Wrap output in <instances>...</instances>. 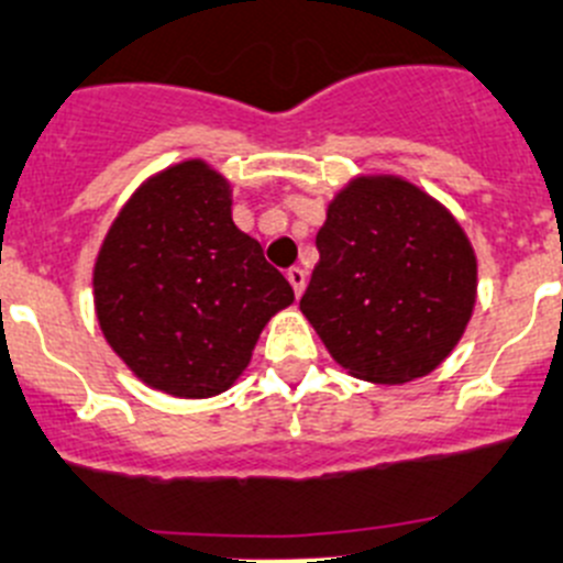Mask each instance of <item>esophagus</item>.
I'll list each match as a JSON object with an SVG mask.
<instances>
[{
	"mask_svg": "<svg viewBox=\"0 0 563 563\" xmlns=\"http://www.w3.org/2000/svg\"><path fill=\"white\" fill-rule=\"evenodd\" d=\"M287 282H290L292 292H296V296H301L303 287H307V273H303L301 267H290V271H287Z\"/></svg>",
	"mask_w": 563,
	"mask_h": 563,
	"instance_id": "obj_1",
	"label": "esophagus"
}]
</instances>
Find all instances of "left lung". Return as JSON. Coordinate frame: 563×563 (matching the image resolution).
<instances>
[{
	"label": "left lung",
	"mask_w": 563,
	"mask_h": 563,
	"mask_svg": "<svg viewBox=\"0 0 563 563\" xmlns=\"http://www.w3.org/2000/svg\"><path fill=\"white\" fill-rule=\"evenodd\" d=\"M316 245L301 312L349 374L399 385L446 360L472 318L477 260L438 200L390 175L357 178Z\"/></svg>",
	"instance_id": "8db88e82"
}]
</instances>
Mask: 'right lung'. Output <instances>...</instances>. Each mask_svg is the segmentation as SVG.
Wrapping results in <instances>:
<instances>
[{
    "label": "right lung",
    "mask_w": 563,
    "mask_h": 563,
    "mask_svg": "<svg viewBox=\"0 0 563 563\" xmlns=\"http://www.w3.org/2000/svg\"><path fill=\"white\" fill-rule=\"evenodd\" d=\"M97 318L128 368L184 399L223 394L292 287L231 220L203 162L151 178L113 220L95 265Z\"/></svg>",
    "instance_id": "add662e5"
}]
</instances>
